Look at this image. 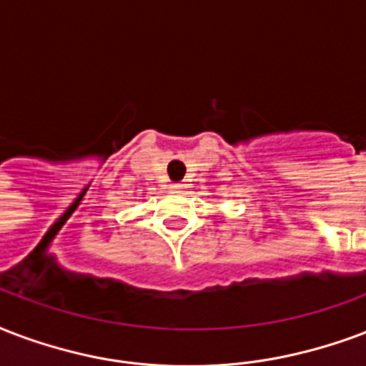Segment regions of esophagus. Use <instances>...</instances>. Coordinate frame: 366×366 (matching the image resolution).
<instances>
[{"mask_svg":"<svg viewBox=\"0 0 366 366\" xmlns=\"http://www.w3.org/2000/svg\"><path fill=\"white\" fill-rule=\"evenodd\" d=\"M171 188L174 189V192H184V189H186V184H184V182H177V184H172Z\"/></svg>","mask_w":366,"mask_h":366,"instance_id":"esophagus-1","label":"esophagus"}]
</instances>
